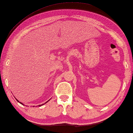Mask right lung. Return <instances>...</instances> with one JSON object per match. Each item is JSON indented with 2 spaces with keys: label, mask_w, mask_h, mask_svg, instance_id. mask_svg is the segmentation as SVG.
I'll return each instance as SVG.
<instances>
[{
  "label": "right lung",
  "mask_w": 133,
  "mask_h": 133,
  "mask_svg": "<svg viewBox=\"0 0 133 133\" xmlns=\"http://www.w3.org/2000/svg\"><path fill=\"white\" fill-rule=\"evenodd\" d=\"M16 100H17V99H16ZM18 102H19V101H18ZM19 103H21V104H22L23 105V103H21V102H19ZM44 105V103H43V104H42V105H38V106H39V107H41V106H42V105Z\"/></svg>",
  "instance_id": "right-lung-1"
}]
</instances>
